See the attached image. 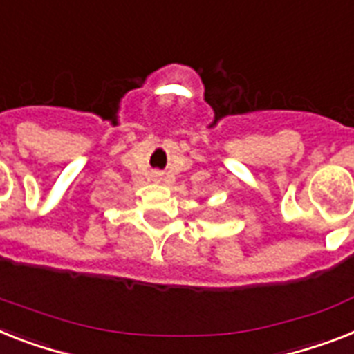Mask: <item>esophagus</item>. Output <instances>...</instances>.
Instances as JSON below:
<instances>
[{"instance_id":"esophagus-1","label":"esophagus","mask_w":354,"mask_h":354,"mask_svg":"<svg viewBox=\"0 0 354 354\" xmlns=\"http://www.w3.org/2000/svg\"><path fill=\"white\" fill-rule=\"evenodd\" d=\"M154 176H156V178H158V176H160V174H154Z\"/></svg>"}]
</instances>
